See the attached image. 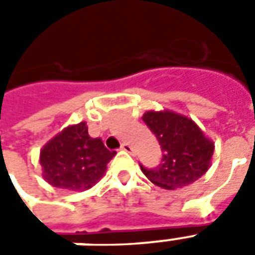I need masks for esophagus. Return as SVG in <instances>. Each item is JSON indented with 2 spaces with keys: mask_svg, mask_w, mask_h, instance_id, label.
I'll list each match as a JSON object with an SVG mask.
<instances>
[{
  "mask_svg": "<svg viewBox=\"0 0 255 255\" xmlns=\"http://www.w3.org/2000/svg\"><path fill=\"white\" fill-rule=\"evenodd\" d=\"M120 149H122L123 151H127V153H129V154H132V153H133V149L128 143H123Z\"/></svg>",
  "mask_w": 255,
  "mask_h": 255,
  "instance_id": "34e87169",
  "label": "esophagus"
}]
</instances>
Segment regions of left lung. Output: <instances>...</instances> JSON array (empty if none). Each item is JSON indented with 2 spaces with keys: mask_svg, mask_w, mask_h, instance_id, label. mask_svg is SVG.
Returning a JSON list of instances; mask_svg holds the SVG:
<instances>
[{
  "mask_svg": "<svg viewBox=\"0 0 255 255\" xmlns=\"http://www.w3.org/2000/svg\"><path fill=\"white\" fill-rule=\"evenodd\" d=\"M161 144L157 168L140 165L144 176L165 190L186 187L203 176L210 166L214 143L191 119L172 111H149L142 117Z\"/></svg>",
  "mask_w": 255,
  "mask_h": 255,
  "instance_id": "obj_1",
  "label": "left lung"
}]
</instances>
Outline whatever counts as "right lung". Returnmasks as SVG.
Masks as SVG:
<instances>
[{
	"label": "right lung",
	"instance_id": "right-lung-1",
	"mask_svg": "<svg viewBox=\"0 0 255 255\" xmlns=\"http://www.w3.org/2000/svg\"><path fill=\"white\" fill-rule=\"evenodd\" d=\"M115 154L100 138H91L82 122L64 128L42 147V176L53 187L84 191L100 182Z\"/></svg>",
	"mask_w": 255,
	"mask_h": 255
}]
</instances>
